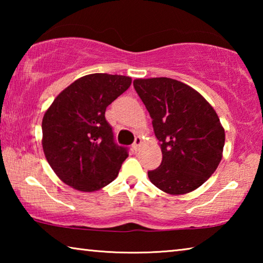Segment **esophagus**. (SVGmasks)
Here are the masks:
<instances>
[{
	"mask_svg": "<svg viewBox=\"0 0 263 263\" xmlns=\"http://www.w3.org/2000/svg\"><path fill=\"white\" fill-rule=\"evenodd\" d=\"M141 144H142V139H141V137H140V136H137V137H136V139H135V142H133V145H132L133 149H135V151L139 149V147H140V145H141Z\"/></svg>",
	"mask_w": 263,
	"mask_h": 263,
	"instance_id": "1",
	"label": "esophagus"
}]
</instances>
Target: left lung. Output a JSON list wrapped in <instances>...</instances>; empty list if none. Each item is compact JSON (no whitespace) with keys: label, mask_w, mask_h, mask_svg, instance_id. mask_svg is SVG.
Instances as JSON below:
<instances>
[{"label":"left lung","mask_w":263,"mask_h":263,"mask_svg":"<svg viewBox=\"0 0 263 263\" xmlns=\"http://www.w3.org/2000/svg\"><path fill=\"white\" fill-rule=\"evenodd\" d=\"M137 94L152 118L162 152L149 181L171 195L201 186L219 164L225 131L212 106L185 83L169 78L137 79Z\"/></svg>","instance_id":"1"}]
</instances>
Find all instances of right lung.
I'll return each instance as SVG.
<instances>
[{"instance_id": "1", "label": "right lung", "mask_w": 263, "mask_h": 263, "mask_svg": "<svg viewBox=\"0 0 263 263\" xmlns=\"http://www.w3.org/2000/svg\"><path fill=\"white\" fill-rule=\"evenodd\" d=\"M131 82L124 75L89 74L64 89L47 109L43 149L64 183L91 193L117 177L128 148L115 142L105 110Z\"/></svg>"}]
</instances>
